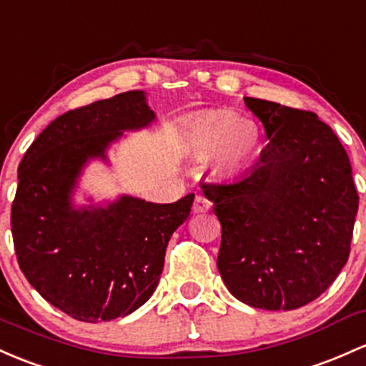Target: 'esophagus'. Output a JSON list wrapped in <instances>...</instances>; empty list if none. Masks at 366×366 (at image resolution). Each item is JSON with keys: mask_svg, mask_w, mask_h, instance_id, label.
Listing matches in <instances>:
<instances>
[{"mask_svg": "<svg viewBox=\"0 0 366 366\" xmlns=\"http://www.w3.org/2000/svg\"><path fill=\"white\" fill-rule=\"evenodd\" d=\"M212 208V202L208 198H204L203 194H198L194 199V204H192V210L196 214H202V212H208Z\"/></svg>", "mask_w": 366, "mask_h": 366, "instance_id": "1", "label": "esophagus"}]
</instances>
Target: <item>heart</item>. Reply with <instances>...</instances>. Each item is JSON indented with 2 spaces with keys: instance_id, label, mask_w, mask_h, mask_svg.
<instances>
[{
  "instance_id": "heart-1",
  "label": "heart",
  "mask_w": 366,
  "mask_h": 366,
  "mask_svg": "<svg viewBox=\"0 0 366 366\" xmlns=\"http://www.w3.org/2000/svg\"><path fill=\"white\" fill-rule=\"evenodd\" d=\"M259 127L234 112H212L187 128L186 146L198 158L212 154V164L222 174L236 175L250 168L260 152Z\"/></svg>"
}]
</instances>
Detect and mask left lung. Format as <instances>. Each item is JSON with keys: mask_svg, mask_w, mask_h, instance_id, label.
<instances>
[{"mask_svg": "<svg viewBox=\"0 0 366 366\" xmlns=\"http://www.w3.org/2000/svg\"><path fill=\"white\" fill-rule=\"evenodd\" d=\"M244 104L269 144L254 172L202 186L222 226L217 267L242 302L290 311L318 299L346 266L360 196L346 149L315 112Z\"/></svg>", "mask_w": 366, "mask_h": 366, "instance_id": "1", "label": "left lung"}]
</instances>
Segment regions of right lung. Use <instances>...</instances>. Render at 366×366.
<instances>
[{
    "instance_id": "1",
    "label": "right lung",
    "mask_w": 366,
    "mask_h": 366,
    "mask_svg": "<svg viewBox=\"0 0 366 366\" xmlns=\"http://www.w3.org/2000/svg\"><path fill=\"white\" fill-rule=\"evenodd\" d=\"M154 119L132 90L67 111L29 146L19 164L11 236L20 271L51 306L99 323L134 312L156 290L164 252L187 220L194 194L158 204L123 196L107 208L71 204L83 164Z\"/></svg>"
}]
</instances>
